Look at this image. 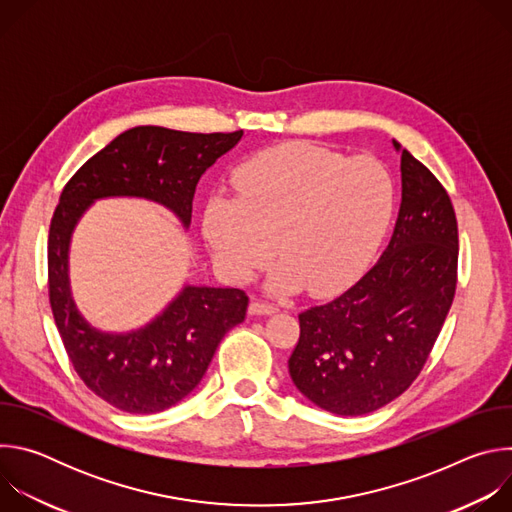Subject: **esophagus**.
Returning a JSON list of instances; mask_svg holds the SVG:
<instances>
[{
  "label": "esophagus",
  "mask_w": 512,
  "mask_h": 512,
  "mask_svg": "<svg viewBox=\"0 0 512 512\" xmlns=\"http://www.w3.org/2000/svg\"><path fill=\"white\" fill-rule=\"evenodd\" d=\"M249 312H251L253 316H267V314L277 312V308H275L273 304H269V302H263V300H251Z\"/></svg>",
  "instance_id": "esophagus-1"
}]
</instances>
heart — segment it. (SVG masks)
I'll use <instances>...</instances> for the list:
<instances>
[{"label":"heart","mask_w":512,"mask_h":512,"mask_svg":"<svg viewBox=\"0 0 512 512\" xmlns=\"http://www.w3.org/2000/svg\"><path fill=\"white\" fill-rule=\"evenodd\" d=\"M239 200L212 196L204 237L216 267L247 281L275 251V291L326 296L367 267L395 206L389 172L373 158L348 160L310 143H285L247 160L235 174Z\"/></svg>","instance_id":"obj_1"}]
</instances>
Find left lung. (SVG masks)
Instances as JSON below:
<instances>
[{"instance_id":"8db88e82","label":"left lung","mask_w":512,"mask_h":512,"mask_svg":"<svg viewBox=\"0 0 512 512\" xmlns=\"http://www.w3.org/2000/svg\"><path fill=\"white\" fill-rule=\"evenodd\" d=\"M395 148L401 145L397 141ZM458 221L452 200L407 150L393 237L342 296L302 312L287 364L296 387L336 415L377 411L419 377L452 308Z\"/></svg>"}]
</instances>
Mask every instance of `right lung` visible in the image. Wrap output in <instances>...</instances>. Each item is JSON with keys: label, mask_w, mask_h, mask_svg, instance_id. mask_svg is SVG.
I'll return each instance as SVG.
<instances>
[{"label": "right lung", "mask_w": 512, "mask_h": 512, "mask_svg": "<svg viewBox=\"0 0 512 512\" xmlns=\"http://www.w3.org/2000/svg\"><path fill=\"white\" fill-rule=\"evenodd\" d=\"M243 131L190 133L141 125L117 135L72 176L48 233V300L64 350L81 381L125 413H158L204 377L223 336L241 324L249 298L237 287H184L152 324L129 334L93 328L68 287V243L79 216L105 196H141L174 210L184 227L200 176L235 148Z\"/></svg>", "instance_id": "right-lung-1"}]
</instances>
